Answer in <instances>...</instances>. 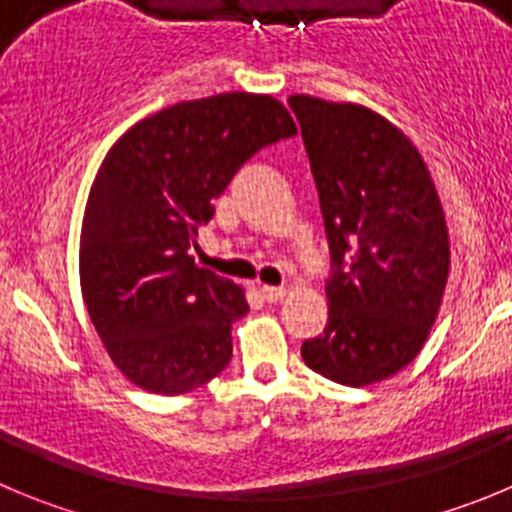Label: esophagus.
Instances as JSON below:
<instances>
[{"instance_id":"34e87169","label":"esophagus","mask_w":512,"mask_h":512,"mask_svg":"<svg viewBox=\"0 0 512 512\" xmlns=\"http://www.w3.org/2000/svg\"><path fill=\"white\" fill-rule=\"evenodd\" d=\"M260 293L267 303H278V300H283L285 295H288V290H285L283 285H262Z\"/></svg>"}]
</instances>
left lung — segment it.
I'll return each instance as SVG.
<instances>
[{
  "label": "left lung",
  "mask_w": 512,
  "mask_h": 512,
  "mask_svg": "<svg viewBox=\"0 0 512 512\" xmlns=\"http://www.w3.org/2000/svg\"><path fill=\"white\" fill-rule=\"evenodd\" d=\"M328 247V323L303 361L343 386L412 364L439 313L450 242L437 189L404 133L364 105L290 95Z\"/></svg>",
  "instance_id": "obj_1"
}]
</instances>
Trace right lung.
<instances>
[{"label":"right lung","mask_w":512,"mask_h":512,"mask_svg":"<svg viewBox=\"0 0 512 512\" xmlns=\"http://www.w3.org/2000/svg\"><path fill=\"white\" fill-rule=\"evenodd\" d=\"M298 133L270 95L186 100L128 128L90 189L80 285L121 374L154 394H186L232 358L240 285L194 265L197 229L247 159Z\"/></svg>","instance_id":"add662e5"}]
</instances>
